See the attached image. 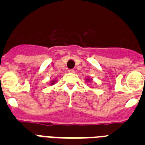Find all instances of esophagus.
Listing matches in <instances>:
<instances>
[{
	"mask_svg": "<svg viewBox=\"0 0 145 145\" xmlns=\"http://www.w3.org/2000/svg\"><path fill=\"white\" fill-rule=\"evenodd\" d=\"M68 72H70V73H75V70H69Z\"/></svg>",
	"mask_w": 145,
	"mask_h": 145,
	"instance_id": "1",
	"label": "esophagus"
}]
</instances>
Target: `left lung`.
Returning a JSON list of instances; mask_svg holds the SVG:
<instances>
[{
	"label": "left lung",
	"mask_w": 145,
	"mask_h": 145,
	"mask_svg": "<svg viewBox=\"0 0 145 145\" xmlns=\"http://www.w3.org/2000/svg\"><path fill=\"white\" fill-rule=\"evenodd\" d=\"M86 81H88V82H89V81H91L92 79L91 78H86Z\"/></svg>",
	"instance_id": "obj_1"
}]
</instances>
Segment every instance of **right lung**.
<instances>
[{
    "mask_svg": "<svg viewBox=\"0 0 145 145\" xmlns=\"http://www.w3.org/2000/svg\"><path fill=\"white\" fill-rule=\"evenodd\" d=\"M56 83H57V80H52V81H51V83H50V85L53 86L54 84H56Z\"/></svg>",
    "mask_w": 145,
    "mask_h": 145,
    "instance_id": "right-lung-1",
    "label": "right lung"
}]
</instances>
